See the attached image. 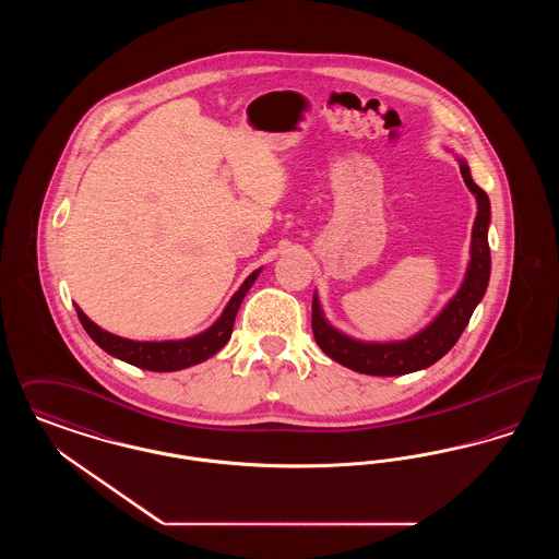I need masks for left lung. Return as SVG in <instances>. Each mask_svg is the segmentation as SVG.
Segmentation results:
<instances>
[{
	"instance_id": "obj_1",
	"label": "left lung",
	"mask_w": 559,
	"mask_h": 559,
	"mask_svg": "<svg viewBox=\"0 0 559 559\" xmlns=\"http://www.w3.org/2000/svg\"><path fill=\"white\" fill-rule=\"evenodd\" d=\"M461 176L467 188L478 199V215L472 233V260L467 267L465 283L442 310L419 335L399 342V344H362L354 342L340 331H335L320 312L319 299H312V333L320 349L344 365L347 369L374 377H394L406 372L421 371L438 362L451 349L467 322L472 319L479 299L488 287L490 276V247H488V222H490V201L488 194L472 180L469 167L461 160Z\"/></svg>"
}]
</instances>
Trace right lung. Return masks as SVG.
<instances>
[{"mask_svg":"<svg viewBox=\"0 0 559 559\" xmlns=\"http://www.w3.org/2000/svg\"><path fill=\"white\" fill-rule=\"evenodd\" d=\"M258 274H260V270L249 274V278L242 283L239 292L233 295L224 314L213 324L212 329H207L205 333H201L197 337L185 340V342H159L157 344V342L123 340V337H117L105 329H100L98 324H94L78 306H75V310H78V317H80L83 329L87 331V335L110 356L126 360L133 367L146 369V371H180V369H187V367L207 360L217 349L226 346V342L230 340L233 326H235L240 301L249 292V287L255 283Z\"/></svg>","mask_w":559,"mask_h":559,"instance_id":"1","label":"right lung"}]
</instances>
